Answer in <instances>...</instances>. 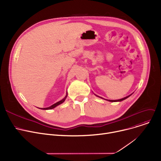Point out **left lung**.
Masks as SVG:
<instances>
[{
  "instance_id": "1",
  "label": "left lung",
  "mask_w": 161,
  "mask_h": 161,
  "mask_svg": "<svg viewBox=\"0 0 161 161\" xmlns=\"http://www.w3.org/2000/svg\"><path fill=\"white\" fill-rule=\"evenodd\" d=\"M129 97H130V95H129V96H128V97H125V98H123L119 99V100H108V101H109V102H119V101H122V100H125V99H126V98H127ZM100 98H101V97H100Z\"/></svg>"
}]
</instances>
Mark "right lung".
<instances>
[{"instance_id": "add662e5", "label": "right lung", "mask_w": 161, "mask_h": 161, "mask_svg": "<svg viewBox=\"0 0 161 161\" xmlns=\"http://www.w3.org/2000/svg\"><path fill=\"white\" fill-rule=\"evenodd\" d=\"M66 97H67V95L65 96V97L63 99V100H60V101H58V102H57V103H56L55 104H53V105H52L51 106H49V107H48V108H40L41 109H53V108H55L56 106H57L58 105H59V104H62L64 101L65 100V99L66 98Z\"/></svg>"}]
</instances>
